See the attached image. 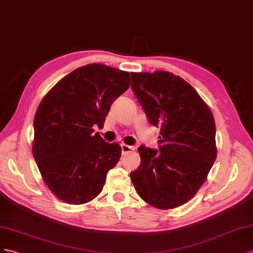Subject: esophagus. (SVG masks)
Instances as JSON below:
<instances>
[{
  "label": "esophagus",
  "instance_id": "obj_1",
  "mask_svg": "<svg viewBox=\"0 0 253 253\" xmlns=\"http://www.w3.org/2000/svg\"><path fill=\"white\" fill-rule=\"evenodd\" d=\"M121 148H122V155H126L128 153H131L132 150H134V148L132 146L126 145V144H121Z\"/></svg>",
  "mask_w": 253,
  "mask_h": 253
}]
</instances>
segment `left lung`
Returning a JSON list of instances; mask_svg holds the SVG:
<instances>
[{"mask_svg": "<svg viewBox=\"0 0 253 253\" xmlns=\"http://www.w3.org/2000/svg\"><path fill=\"white\" fill-rule=\"evenodd\" d=\"M131 89L151 125L160 128L159 150L141 145L130 172L140 197L158 209L187 203L216 159L215 122L197 91L169 72L130 73Z\"/></svg>", "mask_w": 253, "mask_h": 253, "instance_id": "left-lung-1", "label": "left lung"}]
</instances>
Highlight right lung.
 I'll return each mask as SVG.
<instances>
[{
    "label": "right lung",
    "instance_id": "right-lung-1",
    "mask_svg": "<svg viewBox=\"0 0 253 253\" xmlns=\"http://www.w3.org/2000/svg\"><path fill=\"white\" fill-rule=\"evenodd\" d=\"M128 72L93 63L78 68L43 97L34 119L33 155L43 181L70 205L89 203L102 192L122 148L106 142L103 126L112 103L130 85Z\"/></svg>",
    "mask_w": 253,
    "mask_h": 253
}]
</instances>
